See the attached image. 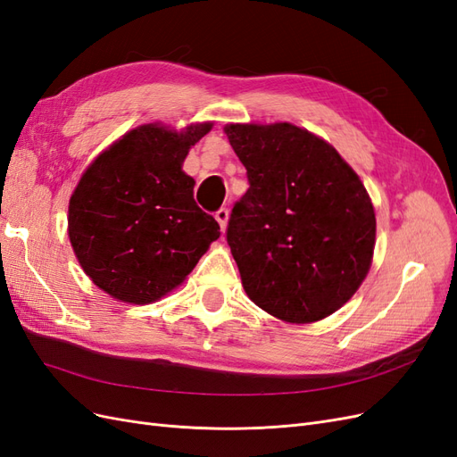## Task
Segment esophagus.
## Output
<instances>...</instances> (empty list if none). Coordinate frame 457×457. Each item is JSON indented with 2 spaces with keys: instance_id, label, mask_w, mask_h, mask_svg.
Listing matches in <instances>:
<instances>
[{
  "instance_id": "34e87169",
  "label": "esophagus",
  "mask_w": 457,
  "mask_h": 457,
  "mask_svg": "<svg viewBox=\"0 0 457 457\" xmlns=\"http://www.w3.org/2000/svg\"><path fill=\"white\" fill-rule=\"evenodd\" d=\"M215 219H217L220 230L225 232L227 225H228V210H227V207H220V210L215 213Z\"/></svg>"
}]
</instances>
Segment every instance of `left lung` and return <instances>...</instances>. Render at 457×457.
Returning a JSON list of instances; mask_svg holds the SVG:
<instances>
[{
    "label": "left lung",
    "mask_w": 457,
    "mask_h": 457,
    "mask_svg": "<svg viewBox=\"0 0 457 457\" xmlns=\"http://www.w3.org/2000/svg\"><path fill=\"white\" fill-rule=\"evenodd\" d=\"M225 133L250 181L227 228L247 297L289 324L334 314L364 282L376 247L361 177L294 123H227Z\"/></svg>",
    "instance_id": "1"
}]
</instances>
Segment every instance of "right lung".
<instances>
[{"instance_id":"add662e5","label":"right lung","mask_w":457,"mask_h":457,"mask_svg":"<svg viewBox=\"0 0 457 457\" xmlns=\"http://www.w3.org/2000/svg\"><path fill=\"white\" fill-rule=\"evenodd\" d=\"M213 128L145 123L110 145L81 175L68 205V238L103 292L131 305L168 295L196 267L219 223L195 202L183 162Z\"/></svg>"}]
</instances>
